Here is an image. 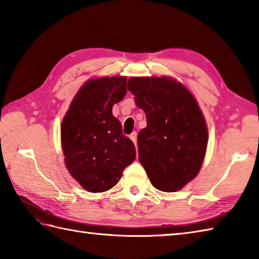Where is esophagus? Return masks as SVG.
<instances>
[{
  "instance_id": "1",
  "label": "esophagus",
  "mask_w": 259,
  "mask_h": 259,
  "mask_svg": "<svg viewBox=\"0 0 259 259\" xmlns=\"http://www.w3.org/2000/svg\"><path fill=\"white\" fill-rule=\"evenodd\" d=\"M130 139L133 140V142L136 145V144H137V133H133V134H131V135H130Z\"/></svg>"
}]
</instances>
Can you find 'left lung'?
<instances>
[{"label": "left lung", "mask_w": 259, "mask_h": 259, "mask_svg": "<svg viewBox=\"0 0 259 259\" xmlns=\"http://www.w3.org/2000/svg\"><path fill=\"white\" fill-rule=\"evenodd\" d=\"M147 126L138 135L139 161L158 190L178 191L200 171L208 129L188 88L170 76H133L126 84Z\"/></svg>", "instance_id": "1"}]
</instances>
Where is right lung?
<instances>
[{
    "instance_id": "1",
    "label": "right lung",
    "mask_w": 259,
    "mask_h": 259,
    "mask_svg": "<svg viewBox=\"0 0 259 259\" xmlns=\"http://www.w3.org/2000/svg\"><path fill=\"white\" fill-rule=\"evenodd\" d=\"M125 76L88 80L76 92L61 123V145L70 175L90 192L118 184L136 159V148L112 115L126 93Z\"/></svg>"
}]
</instances>
